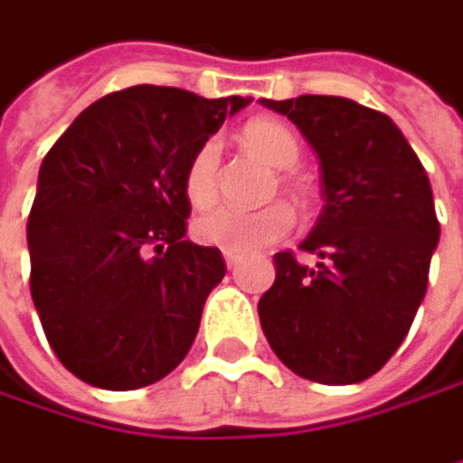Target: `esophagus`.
Instances as JSON below:
<instances>
[{
    "instance_id": "obj_1",
    "label": "esophagus",
    "mask_w": 463,
    "mask_h": 463,
    "mask_svg": "<svg viewBox=\"0 0 463 463\" xmlns=\"http://www.w3.org/2000/svg\"><path fill=\"white\" fill-rule=\"evenodd\" d=\"M223 256H226V267H229V269H237L240 256H237V253H223Z\"/></svg>"
}]
</instances>
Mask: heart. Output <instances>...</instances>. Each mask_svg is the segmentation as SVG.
Returning <instances> with one entry per match:
<instances>
[{
    "instance_id": "heart-1",
    "label": "heart",
    "mask_w": 463,
    "mask_h": 463,
    "mask_svg": "<svg viewBox=\"0 0 463 463\" xmlns=\"http://www.w3.org/2000/svg\"><path fill=\"white\" fill-rule=\"evenodd\" d=\"M242 142L250 147L256 156H261L267 164L278 169H291L299 156L302 145L297 134L272 118H256L245 123L242 128ZM218 145L213 139L202 142L183 172V191L194 207H207L218 196ZM280 185L291 194H302V185L291 177V172H280ZM275 191V188H272ZM294 210L286 202H269L256 210H240V207H213L202 213L194 221V237L202 245L221 248L226 253H250L269 248L272 242L283 240L294 229Z\"/></svg>"
}]
</instances>
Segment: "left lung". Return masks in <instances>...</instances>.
Here are the masks:
<instances>
[{"instance_id":"1","label":"left lung","mask_w":463,"mask_h":463,"mask_svg":"<svg viewBox=\"0 0 463 463\" xmlns=\"http://www.w3.org/2000/svg\"><path fill=\"white\" fill-rule=\"evenodd\" d=\"M288 116L321 161L324 210L302 250L275 253L259 299L275 355L299 377L350 385L372 377L407 337L423 302L439 221L426 169L396 123L343 97L261 99Z\"/></svg>"}]
</instances>
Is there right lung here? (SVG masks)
I'll return each mask as SVG.
<instances>
[{
	"label": "right lung",
	"mask_w": 463,
	"mask_h": 463,
	"mask_svg": "<svg viewBox=\"0 0 463 463\" xmlns=\"http://www.w3.org/2000/svg\"><path fill=\"white\" fill-rule=\"evenodd\" d=\"M245 105L131 86L83 110L43 158L26 223L29 288L53 353L83 383L145 388L194 345L226 261L185 240L183 172Z\"/></svg>",
	"instance_id": "add662e5"
}]
</instances>
